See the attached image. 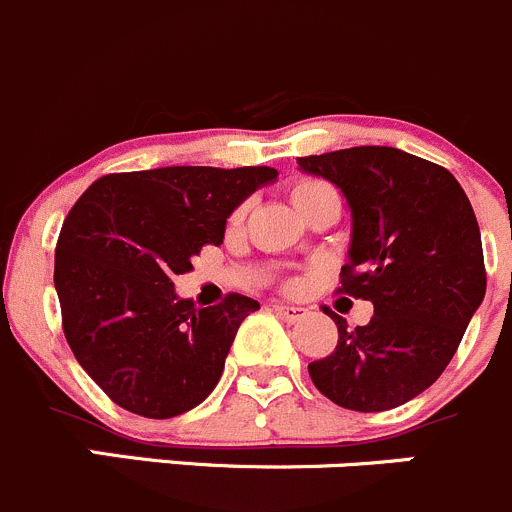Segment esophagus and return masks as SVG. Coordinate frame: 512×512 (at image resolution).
<instances>
[{
  "label": "esophagus",
  "instance_id": "obj_1",
  "mask_svg": "<svg viewBox=\"0 0 512 512\" xmlns=\"http://www.w3.org/2000/svg\"><path fill=\"white\" fill-rule=\"evenodd\" d=\"M275 312L277 317L285 319V322H302L307 317V309L297 307V304H275Z\"/></svg>",
  "mask_w": 512,
  "mask_h": 512
}]
</instances>
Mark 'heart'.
<instances>
[{
    "label": "heart",
    "mask_w": 512,
    "mask_h": 512,
    "mask_svg": "<svg viewBox=\"0 0 512 512\" xmlns=\"http://www.w3.org/2000/svg\"><path fill=\"white\" fill-rule=\"evenodd\" d=\"M324 190H332L327 183H322V180H314V178H304V180H297V183L289 188V200H292V205H302L304 200L314 198V195L324 193ZM242 215H245V210H235V215H232V223H240Z\"/></svg>",
    "instance_id": "1"
}]
</instances>
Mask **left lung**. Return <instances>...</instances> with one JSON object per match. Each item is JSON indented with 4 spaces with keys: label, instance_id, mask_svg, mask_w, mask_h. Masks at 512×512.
Listing matches in <instances>:
<instances>
[{
    "label": "left lung",
    "instance_id": "8db88e82",
    "mask_svg": "<svg viewBox=\"0 0 512 512\" xmlns=\"http://www.w3.org/2000/svg\"><path fill=\"white\" fill-rule=\"evenodd\" d=\"M352 210L342 289L369 299L364 327L337 322V349L309 364L314 386L352 411H386L426 391L456 354L485 297L471 200L446 168L389 146L297 158Z\"/></svg>",
    "mask_w": 512,
    "mask_h": 512
}]
</instances>
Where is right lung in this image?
<instances>
[{
    "label": "right lung",
    "mask_w": 512,
    "mask_h": 512,
    "mask_svg": "<svg viewBox=\"0 0 512 512\" xmlns=\"http://www.w3.org/2000/svg\"><path fill=\"white\" fill-rule=\"evenodd\" d=\"M277 180L267 165H168L98 178L61 225L54 287L76 361L121 409L173 418L208 399L242 319L260 302L227 294L195 307L173 277L205 245H223L227 218Z\"/></svg>",
    "instance_id": "obj_1"
}]
</instances>
